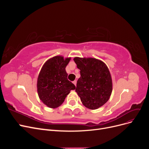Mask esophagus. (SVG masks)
Listing matches in <instances>:
<instances>
[{"label": "esophagus", "instance_id": "esophagus-1", "mask_svg": "<svg viewBox=\"0 0 149 149\" xmlns=\"http://www.w3.org/2000/svg\"><path fill=\"white\" fill-rule=\"evenodd\" d=\"M73 83V84H74L75 86H76V80H74Z\"/></svg>", "mask_w": 149, "mask_h": 149}]
</instances>
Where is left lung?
Here are the masks:
<instances>
[{
  "instance_id": "left-lung-1",
  "label": "left lung",
  "mask_w": 149,
  "mask_h": 149,
  "mask_svg": "<svg viewBox=\"0 0 149 149\" xmlns=\"http://www.w3.org/2000/svg\"><path fill=\"white\" fill-rule=\"evenodd\" d=\"M80 70L76 92L83 105L96 109L109 100L112 90L110 72L104 63L96 58H74Z\"/></svg>"
}]
</instances>
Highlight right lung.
Listing matches in <instances>:
<instances>
[{
	"instance_id": "obj_1",
	"label": "right lung",
	"mask_w": 149,
	"mask_h": 149,
	"mask_svg": "<svg viewBox=\"0 0 149 149\" xmlns=\"http://www.w3.org/2000/svg\"><path fill=\"white\" fill-rule=\"evenodd\" d=\"M70 58L64 60L57 56L48 60L43 66L37 81L39 97L45 104L51 108L60 106L71 90L76 86L68 79L65 68Z\"/></svg>"
}]
</instances>
